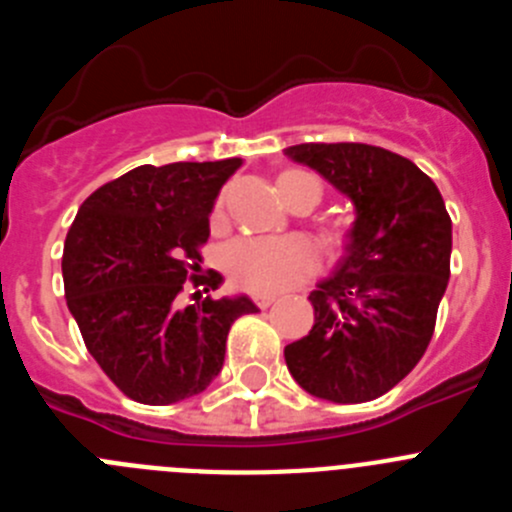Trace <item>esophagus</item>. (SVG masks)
Here are the masks:
<instances>
[{
	"label": "esophagus",
	"instance_id": "esophagus-1",
	"mask_svg": "<svg viewBox=\"0 0 512 512\" xmlns=\"http://www.w3.org/2000/svg\"><path fill=\"white\" fill-rule=\"evenodd\" d=\"M253 302H256V307H261V310H264V307H271V305H274V297L261 295V297H253Z\"/></svg>",
	"mask_w": 512,
	"mask_h": 512
}]
</instances>
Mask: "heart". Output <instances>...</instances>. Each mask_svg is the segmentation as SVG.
<instances>
[{"label": "heart", "instance_id": "b5f03b06", "mask_svg": "<svg viewBox=\"0 0 512 512\" xmlns=\"http://www.w3.org/2000/svg\"><path fill=\"white\" fill-rule=\"evenodd\" d=\"M277 189L292 210L310 212L323 202V184L315 174L289 169L279 174ZM223 210V197L215 202V215ZM346 228L325 225L320 241L330 251L346 246ZM318 251L302 238H238L223 251V269L238 287L253 295H279L310 279L318 269Z\"/></svg>", "mask_w": 512, "mask_h": 512}]
</instances>
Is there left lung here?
<instances>
[{
    "instance_id": "left-lung-1",
    "label": "left lung",
    "mask_w": 512,
    "mask_h": 512,
    "mask_svg": "<svg viewBox=\"0 0 512 512\" xmlns=\"http://www.w3.org/2000/svg\"><path fill=\"white\" fill-rule=\"evenodd\" d=\"M356 205L346 256L310 292L315 323L284 348L302 390L369 402L408 377L433 338L451 274V217L433 179L366 143L287 148Z\"/></svg>"
}]
</instances>
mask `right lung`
Listing matches in <instances>:
<instances>
[{
  "mask_svg": "<svg viewBox=\"0 0 512 512\" xmlns=\"http://www.w3.org/2000/svg\"><path fill=\"white\" fill-rule=\"evenodd\" d=\"M241 166L243 158L138 166L76 212L61 259L66 305L89 354L130 400L200 395L223 369L230 325L256 312L248 297L200 292L182 307L187 279L207 289L223 282L197 271L217 192Z\"/></svg>",
  "mask_w": 512,
  "mask_h": 512,
  "instance_id": "obj_1",
  "label": "right lung"
}]
</instances>
